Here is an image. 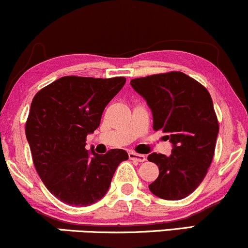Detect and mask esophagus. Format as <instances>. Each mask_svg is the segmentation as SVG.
Instances as JSON below:
<instances>
[{"label":"esophagus","mask_w":248,"mask_h":248,"mask_svg":"<svg viewBox=\"0 0 248 248\" xmlns=\"http://www.w3.org/2000/svg\"><path fill=\"white\" fill-rule=\"evenodd\" d=\"M129 158H130V160H135V161H138V162H144L145 160H146V156L142 155V154L135 153V152H130Z\"/></svg>","instance_id":"1"}]
</instances>
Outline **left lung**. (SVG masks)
<instances>
[{"label":"left lung","instance_id":"left-lung-1","mask_svg":"<svg viewBox=\"0 0 248 248\" xmlns=\"http://www.w3.org/2000/svg\"><path fill=\"white\" fill-rule=\"evenodd\" d=\"M152 110L153 130L173 144L170 155L152 153L159 176L151 193L168 201L182 200L204 180L214 159L219 124L208 89L182 72H168L131 80Z\"/></svg>","mask_w":248,"mask_h":248}]
</instances>
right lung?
<instances>
[{
    "label": "right lung",
    "mask_w": 248,
    "mask_h": 248,
    "mask_svg": "<svg viewBox=\"0 0 248 248\" xmlns=\"http://www.w3.org/2000/svg\"><path fill=\"white\" fill-rule=\"evenodd\" d=\"M126 78L62 77L34 95L25 135L36 170L45 187L61 202L88 206L106 195L124 150L100 155L86 150L87 136L100 126L107 104Z\"/></svg>",
    "instance_id": "obj_1"
}]
</instances>
